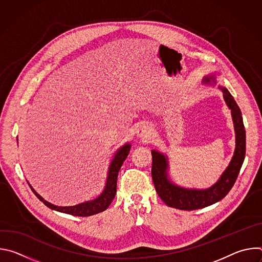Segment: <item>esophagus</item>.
<instances>
[{"mask_svg": "<svg viewBox=\"0 0 262 262\" xmlns=\"http://www.w3.org/2000/svg\"><path fill=\"white\" fill-rule=\"evenodd\" d=\"M151 136H152V128H151L150 126L146 125V124L141 125V126L138 128V130H137V137H138V138L147 140V139H149V138H151Z\"/></svg>", "mask_w": 262, "mask_h": 262, "instance_id": "1", "label": "esophagus"}]
</instances>
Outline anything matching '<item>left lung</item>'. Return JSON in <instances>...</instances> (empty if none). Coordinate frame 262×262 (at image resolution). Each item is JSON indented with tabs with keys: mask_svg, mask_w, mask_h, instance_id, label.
<instances>
[{
	"mask_svg": "<svg viewBox=\"0 0 262 262\" xmlns=\"http://www.w3.org/2000/svg\"><path fill=\"white\" fill-rule=\"evenodd\" d=\"M204 85L216 84V72L208 74L202 79ZM223 92V97L231 111L232 121L235 132V149L233 157L217 179V181L207 189H189L173 182L170 177L169 159L166 154L151 150L152 169L151 175L156 191L160 198L170 207L181 210H195L212 205L225 197L238 176L246 155V130L243 122L242 112L230 92L223 86H219Z\"/></svg>",
	"mask_w": 262,
	"mask_h": 262,
	"instance_id": "obj_1",
	"label": "left lung"
}]
</instances>
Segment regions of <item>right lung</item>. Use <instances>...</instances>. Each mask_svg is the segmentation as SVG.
Returning a JSON list of instances; mask_svg holds the SVG:
<instances>
[{
    "label": "right lung",
    "mask_w": 262,
    "mask_h": 262,
    "mask_svg": "<svg viewBox=\"0 0 262 262\" xmlns=\"http://www.w3.org/2000/svg\"><path fill=\"white\" fill-rule=\"evenodd\" d=\"M18 142V139H16ZM132 145L129 143L124 144L120 148L117 149V151L115 152L113 159H112L108 170H107V176H106V181L104 184V188L102 192L93 200L85 201L83 203H79L77 205L73 206H58L55 204L50 203L49 201L45 200L38 193H37L33 188L32 185L29 183L31 186V190L33 193L36 195V197L38 198L40 201H42L48 207H50L53 210L60 211L63 213L71 214V215H77V216H89L93 215L96 213H99L103 210H105L110 204L113 201L116 195V186H117V177H118V172L127 158L129 150H130Z\"/></svg>",
    "instance_id": "add662e5"
}]
</instances>
